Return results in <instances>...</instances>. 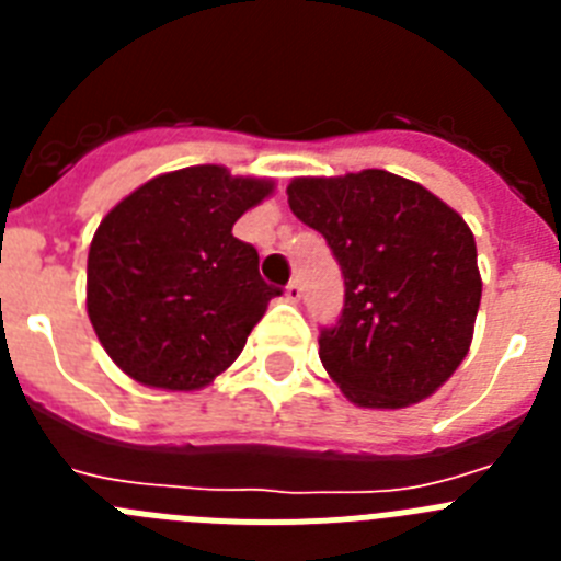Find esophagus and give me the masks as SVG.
<instances>
[{
    "mask_svg": "<svg viewBox=\"0 0 561 561\" xmlns=\"http://www.w3.org/2000/svg\"><path fill=\"white\" fill-rule=\"evenodd\" d=\"M300 297H304V286H300V280H297V277H291L289 286H286V300H289V304H297Z\"/></svg>",
    "mask_w": 561,
    "mask_h": 561,
    "instance_id": "34e87169",
    "label": "esophagus"
}]
</instances>
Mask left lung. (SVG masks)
<instances>
[{
	"instance_id": "8db88e82",
	"label": "left lung",
	"mask_w": 561,
	"mask_h": 561,
	"mask_svg": "<svg viewBox=\"0 0 561 561\" xmlns=\"http://www.w3.org/2000/svg\"><path fill=\"white\" fill-rule=\"evenodd\" d=\"M286 193L345 277L340 320L320 331V362L345 399L399 410L433 396L469 354L483 291L463 216L379 168L297 176Z\"/></svg>"
}]
</instances>
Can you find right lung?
<instances>
[{
  "label": "right lung",
  "mask_w": 561,
  "mask_h": 561,
  "mask_svg": "<svg viewBox=\"0 0 561 561\" xmlns=\"http://www.w3.org/2000/svg\"><path fill=\"white\" fill-rule=\"evenodd\" d=\"M275 191L221 165L160 173L117 202L87 261V311L123 374L146 388L202 390L244 351L280 289L232 225Z\"/></svg>",
  "instance_id": "obj_1"
}]
</instances>
